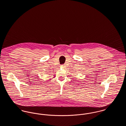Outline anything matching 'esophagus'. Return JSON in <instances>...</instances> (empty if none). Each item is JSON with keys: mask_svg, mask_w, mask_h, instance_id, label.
<instances>
[{"mask_svg": "<svg viewBox=\"0 0 126 126\" xmlns=\"http://www.w3.org/2000/svg\"><path fill=\"white\" fill-rule=\"evenodd\" d=\"M62 67H64L65 66V65H62Z\"/></svg>", "mask_w": 126, "mask_h": 126, "instance_id": "34e87169", "label": "esophagus"}]
</instances>
